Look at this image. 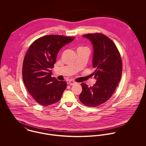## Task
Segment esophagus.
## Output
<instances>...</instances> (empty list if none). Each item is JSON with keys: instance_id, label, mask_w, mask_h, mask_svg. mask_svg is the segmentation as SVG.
<instances>
[{"instance_id": "obj_1", "label": "esophagus", "mask_w": 146, "mask_h": 146, "mask_svg": "<svg viewBox=\"0 0 146 146\" xmlns=\"http://www.w3.org/2000/svg\"><path fill=\"white\" fill-rule=\"evenodd\" d=\"M68 84L69 85H75L76 84V82H74V81H73V80H70L69 82H68Z\"/></svg>"}]
</instances>
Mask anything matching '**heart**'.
Masks as SVG:
<instances>
[{
	"instance_id": "1",
	"label": "heart",
	"mask_w": 146,
	"mask_h": 146,
	"mask_svg": "<svg viewBox=\"0 0 146 146\" xmlns=\"http://www.w3.org/2000/svg\"><path fill=\"white\" fill-rule=\"evenodd\" d=\"M79 48H85V47H79Z\"/></svg>"
}]
</instances>
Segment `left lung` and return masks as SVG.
<instances>
[{"instance_id":"1","label":"left lung","mask_w":146,"mask_h":146,"mask_svg":"<svg viewBox=\"0 0 146 146\" xmlns=\"http://www.w3.org/2000/svg\"><path fill=\"white\" fill-rule=\"evenodd\" d=\"M83 36L93 45L92 63L96 70L92 74L97 82L90 87L81 84L79 100L87 106L96 107L108 100L114 93L121 79L122 61L115 43L104 34H88Z\"/></svg>"}]
</instances>
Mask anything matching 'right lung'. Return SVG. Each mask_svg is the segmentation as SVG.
Instances as JSON below:
<instances>
[{"mask_svg": "<svg viewBox=\"0 0 146 146\" xmlns=\"http://www.w3.org/2000/svg\"><path fill=\"white\" fill-rule=\"evenodd\" d=\"M75 37L45 35L33 42L23 60L22 78L25 85L34 99L42 106L59 101L67 83L52 77L59 50Z\"/></svg>", "mask_w": 146, "mask_h": 146, "instance_id": "right-lung-1", "label": "right lung"}]
</instances>
